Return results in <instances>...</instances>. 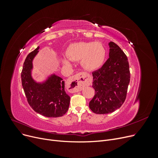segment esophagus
Wrapping results in <instances>:
<instances>
[{
	"label": "esophagus",
	"mask_w": 158,
	"mask_h": 158,
	"mask_svg": "<svg viewBox=\"0 0 158 158\" xmlns=\"http://www.w3.org/2000/svg\"><path fill=\"white\" fill-rule=\"evenodd\" d=\"M69 82V84H71V92H78L82 90L84 86L89 85L92 83V78L87 73H80L70 77Z\"/></svg>",
	"instance_id": "34e87169"
}]
</instances>
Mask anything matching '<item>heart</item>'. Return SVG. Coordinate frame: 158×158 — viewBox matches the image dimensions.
Returning <instances> with one entry per match:
<instances>
[{"label":"heart","instance_id":"heart-1","mask_svg":"<svg viewBox=\"0 0 158 158\" xmlns=\"http://www.w3.org/2000/svg\"><path fill=\"white\" fill-rule=\"evenodd\" d=\"M106 49L99 42H80L72 44L67 50V57H64L63 62L70 65V60L80 61L87 70H96L101 66L106 58Z\"/></svg>","mask_w":158,"mask_h":158}]
</instances>
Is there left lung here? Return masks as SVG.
Segmentation results:
<instances>
[{
  "label": "left lung",
  "mask_w": 158,
  "mask_h": 158,
  "mask_svg": "<svg viewBox=\"0 0 158 158\" xmlns=\"http://www.w3.org/2000/svg\"><path fill=\"white\" fill-rule=\"evenodd\" d=\"M109 59L92 73L95 92L89 106L96 114H107L120 108L125 102L131 74L127 56L114 42L109 43Z\"/></svg>",
  "instance_id": "1"
}]
</instances>
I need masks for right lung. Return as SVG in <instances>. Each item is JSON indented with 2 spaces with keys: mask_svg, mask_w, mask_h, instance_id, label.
Returning a JSON list of instances; mask_svg holds the SVG:
<instances>
[{
  "mask_svg": "<svg viewBox=\"0 0 158 158\" xmlns=\"http://www.w3.org/2000/svg\"><path fill=\"white\" fill-rule=\"evenodd\" d=\"M40 47L28 54L21 73L22 84L28 103L35 112L47 117H62L67 112L70 96L64 89L63 79L52 73L42 82L32 77L33 60Z\"/></svg>",
  "mask_w": 158,
  "mask_h": 158,
  "instance_id": "add662e5",
  "label": "right lung"
}]
</instances>
